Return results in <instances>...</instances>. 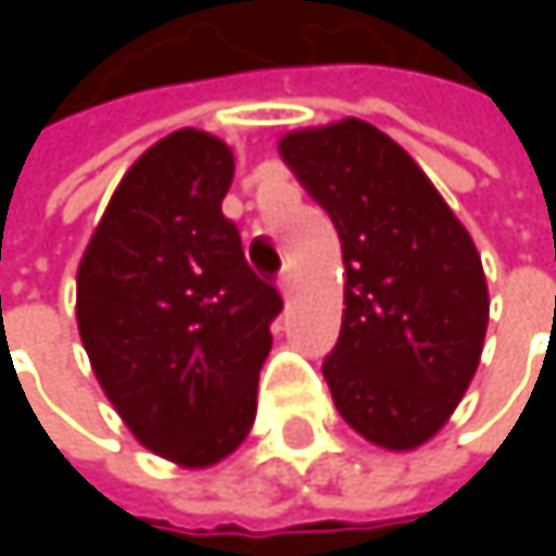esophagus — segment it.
<instances>
[{
  "mask_svg": "<svg viewBox=\"0 0 556 556\" xmlns=\"http://www.w3.org/2000/svg\"><path fill=\"white\" fill-rule=\"evenodd\" d=\"M292 292H295V277H292V270H286V274L279 277V295H282V299H292Z\"/></svg>",
  "mask_w": 556,
  "mask_h": 556,
  "instance_id": "34e87169",
  "label": "esophagus"
}]
</instances>
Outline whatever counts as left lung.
Listing matches in <instances>:
<instances>
[{"mask_svg": "<svg viewBox=\"0 0 556 556\" xmlns=\"http://www.w3.org/2000/svg\"><path fill=\"white\" fill-rule=\"evenodd\" d=\"M279 157L331 215L344 318L321 374L341 418L370 444L415 451L470 387L490 289L480 251L408 151L361 118L299 128Z\"/></svg>", "mask_w": 556, "mask_h": 556, "instance_id": "8db88e82", "label": "left lung"}]
</instances>
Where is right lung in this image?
<instances>
[{
    "instance_id": "add662e5",
    "label": "right lung",
    "mask_w": 556,
    "mask_h": 556,
    "mask_svg": "<svg viewBox=\"0 0 556 556\" xmlns=\"http://www.w3.org/2000/svg\"><path fill=\"white\" fill-rule=\"evenodd\" d=\"M235 154L179 128L112 192L76 270V325L102 392L154 454L202 470L241 447L257 415L279 292L222 215Z\"/></svg>"
}]
</instances>
